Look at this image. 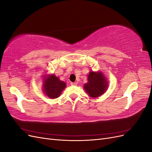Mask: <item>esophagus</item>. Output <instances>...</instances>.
<instances>
[{"instance_id":"esophagus-1","label":"esophagus","mask_w":152,"mask_h":152,"mask_svg":"<svg viewBox=\"0 0 152 152\" xmlns=\"http://www.w3.org/2000/svg\"><path fill=\"white\" fill-rule=\"evenodd\" d=\"M71 85H72V86H77V84L76 83V82H72V83H71Z\"/></svg>"}]
</instances>
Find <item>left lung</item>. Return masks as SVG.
I'll return each instance as SVG.
<instances>
[{
	"label": "left lung",
	"mask_w": 152,
	"mask_h": 152,
	"mask_svg": "<svg viewBox=\"0 0 152 152\" xmlns=\"http://www.w3.org/2000/svg\"><path fill=\"white\" fill-rule=\"evenodd\" d=\"M108 87V81L103 72L90 71L87 75V82L84 85L86 93L91 98H96L102 96Z\"/></svg>",
	"instance_id": "left-lung-1"
}]
</instances>
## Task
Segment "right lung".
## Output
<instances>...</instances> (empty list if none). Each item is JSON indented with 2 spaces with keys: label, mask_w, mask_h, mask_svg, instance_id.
<instances>
[{
  "label": "right lung",
  "mask_w": 152,
  "mask_h": 152,
  "mask_svg": "<svg viewBox=\"0 0 152 152\" xmlns=\"http://www.w3.org/2000/svg\"><path fill=\"white\" fill-rule=\"evenodd\" d=\"M66 87V82L60 80L59 78L53 73L44 74L42 77L43 92L45 96L50 99H56L59 97Z\"/></svg>",
  "instance_id": "add662e5"
}]
</instances>
